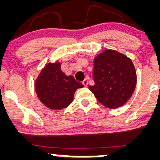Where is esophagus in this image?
Returning a JSON list of instances; mask_svg holds the SVG:
<instances>
[{
  "mask_svg": "<svg viewBox=\"0 0 160 160\" xmlns=\"http://www.w3.org/2000/svg\"><path fill=\"white\" fill-rule=\"evenodd\" d=\"M82 84H83L84 86H87V85H88V80H86V79H85V80H84L83 81H82Z\"/></svg>",
  "mask_w": 160,
  "mask_h": 160,
  "instance_id": "34e87169",
  "label": "esophagus"
}]
</instances>
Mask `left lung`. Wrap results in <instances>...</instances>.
<instances>
[{
  "label": "left lung",
  "instance_id": "1",
  "mask_svg": "<svg viewBox=\"0 0 160 160\" xmlns=\"http://www.w3.org/2000/svg\"><path fill=\"white\" fill-rule=\"evenodd\" d=\"M94 86L89 89L108 108L123 105L136 86V72L130 58L115 50L104 51L94 59Z\"/></svg>",
  "mask_w": 160,
  "mask_h": 160
}]
</instances>
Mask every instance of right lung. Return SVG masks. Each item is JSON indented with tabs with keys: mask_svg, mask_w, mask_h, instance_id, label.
Returning <instances> with one entry per match:
<instances>
[{
	"mask_svg": "<svg viewBox=\"0 0 160 160\" xmlns=\"http://www.w3.org/2000/svg\"><path fill=\"white\" fill-rule=\"evenodd\" d=\"M83 85L73 76H66L58 62L49 63L41 71L35 82V90L40 101L47 108L62 110L74 98V92Z\"/></svg>",
	"mask_w": 160,
	"mask_h": 160,
	"instance_id": "right-lung-1",
	"label": "right lung"
}]
</instances>
